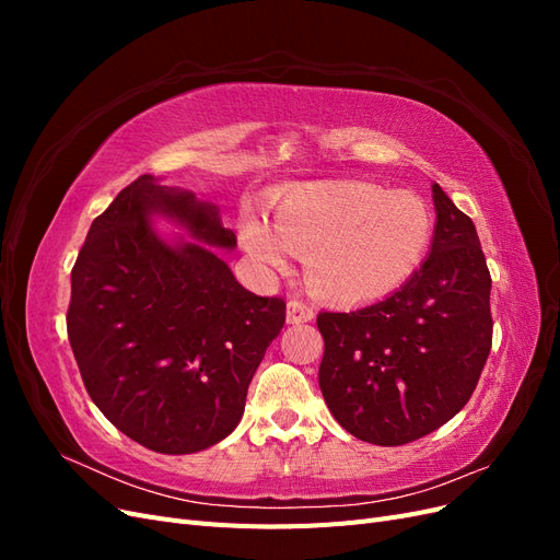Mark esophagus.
<instances>
[{"instance_id": "obj_1", "label": "esophagus", "mask_w": 560, "mask_h": 560, "mask_svg": "<svg viewBox=\"0 0 560 560\" xmlns=\"http://www.w3.org/2000/svg\"><path fill=\"white\" fill-rule=\"evenodd\" d=\"M315 317V311L311 303L301 301V299H292L287 303V322L290 325H299V322H311Z\"/></svg>"}]
</instances>
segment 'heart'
I'll use <instances>...</instances> for the list:
<instances>
[{"instance_id":"heart-1","label":"heart","mask_w":560,"mask_h":560,"mask_svg":"<svg viewBox=\"0 0 560 560\" xmlns=\"http://www.w3.org/2000/svg\"><path fill=\"white\" fill-rule=\"evenodd\" d=\"M434 222L411 191L366 182L296 186L276 208V226L247 212L241 241L268 270L290 268L306 252V278L319 296L360 303L397 292L425 259Z\"/></svg>"}]
</instances>
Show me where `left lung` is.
<instances>
[{"mask_svg":"<svg viewBox=\"0 0 560 560\" xmlns=\"http://www.w3.org/2000/svg\"><path fill=\"white\" fill-rule=\"evenodd\" d=\"M428 259L395 294L352 313H319V389L346 432L401 446L469 401L493 343L490 273L471 219L432 184Z\"/></svg>","mask_w":560,"mask_h":560,"instance_id":"left-lung-1","label":"left lung"}]
</instances>
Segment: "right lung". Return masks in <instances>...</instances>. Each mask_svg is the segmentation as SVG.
Wrapping results in <instances>:
<instances>
[{
  "label": "right lung",
  "instance_id": "add662e5",
  "mask_svg": "<svg viewBox=\"0 0 560 560\" xmlns=\"http://www.w3.org/2000/svg\"><path fill=\"white\" fill-rule=\"evenodd\" d=\"M151 215L197 241L161 240ZM212 247H235L219 208L142 175L93 219L72 268L67 336L83 385L116 430L156 453H196L238 428L284 325V301L247 292Z\"/></svg>",
  "mask_w": 560,
  "mask_h": 560
}]
</instances>
